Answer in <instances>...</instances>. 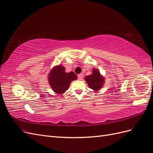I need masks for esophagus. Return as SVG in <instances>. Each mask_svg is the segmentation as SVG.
<instances>
[{
  "instance_id": "34e87169",
  "label": "esophagus",
  "mask_w": 153,
  "mask_h": 153,
  "mask_svg": "<svg viewBox=\"0 0 153 153\" xmlns=\"http://www.w3.org/2000/svg\"><path fill=\"white\" fill-rule=\"evenodd\" d=\"M77 77H78V79H79V80H82V77H83V74H79V75H78Z\"/></svg>"
}]
</instances>
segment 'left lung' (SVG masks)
Here are the masks:
<instances>
[{
  "label": "left lung",
  "mask_w": 153,
  "mask_h": 153,
  "mask_svg": "<svg viewBox=\"0 0 153 153\" xmlns=\"http://www.w3.org/2000/svg\"><path fill=\"white\" fill-rule=\"evenodd\" d=\"M91 74L85 77V80L88 84L89 88L92 89L95 92L101 90L104 84V77H103L100 73L98 69L93 68Z\"/></svg>",
  "instance_id": "obj_1"
}]
</instances>
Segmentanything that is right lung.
<instances>
[{
	"label": "right lung",
	"mask_w": 153,
	"mask_h": 153,
	"mask_svg": "<svg viewBox=\"0 0 153 153\" xmlns=\"http://www.w3.org/2000/svg\"><path fill=\"white\" fill-rule=\"evenodd\" d=\"M77 77L74 72H66L65 67L62 65L55 66L51 70L48 76L49 83L55 93L62 94L66 91L71 82L76 80Z\"/></svg>",
	"instance_id": "obj_1"
}]
</instances>
